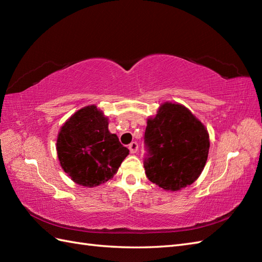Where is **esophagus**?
I'll use <instances>...</instances> for the list:
<instances>
[{"label": "esophagus", "instance_id": "esophagus-1", "mask_svg": "<svg viewBox=\"0 0 262 262\" xmlns=\"http://www.w3.org/2000/svg\"><path fill=\"white\" fill-rule=\"evenodd\" d=\"M128 148H129L130 153H136L138 149V144L136 142H132L129 145H128Z\"/></svg>", "mask_w": 262, "mask_h": 262}]
</instances>
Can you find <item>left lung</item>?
<instances>
[{"label": "left lung", "mask_w": 262, "mask_h": 262, "mask_svg": "<svg viewBox=\"0 0 262 262\" xmlns=\"http://www.w3.org/2000/svg\"><path fill=\"white\" fill-rule=\"evenodd\" d=\"M144 168L149 181L164 190L177 191L197 180L206 164L209 135L191 111L165 102L147 119L144 135Z\"/></svg>", "instance_id": "8db88e82"}]
</instances>
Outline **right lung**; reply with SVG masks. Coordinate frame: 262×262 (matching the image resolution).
<instances>
[{
	"label": "right lung",
	"mask_w": 262,
	"mask_h": 262,
	"mask_svg": "<svg viewBox=\"0 0 262 262\" xmlns=\"http://www.w3.org/2000/svg\"><path fill=\"white\" fill-rule=\"evenodd\" d=\"M129 149L108 130V119L96 105L80 109L60 128L57 155L71 179L96 187L115 174Z\"/></svg>",
	"instance_id": "obj_1"
}]
</instances>
